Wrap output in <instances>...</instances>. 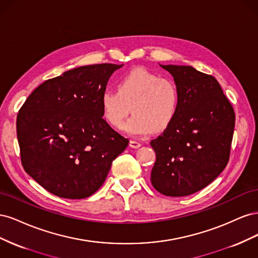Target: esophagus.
Returning <instances> with one entry per match:
<instances>
[{
  "label": "esophagus",
  "instance_id": "1",
  "mask_svg": "<svg viewBox=\"0 0 258 258\" xmlns=\"http://www.w3.org/2000/svg\"><path fill=\"white\" fill-rule=\"evenodd\" d=\"M129 145H130L132 148H139V147L141 146L142 144L140 143V142H138V141H135V140H131L130 143H129Z\"/></svg>",
  "mask_w": 258,
  "mask_h": 258
}]
</instances>
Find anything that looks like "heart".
I'll list each match as a JSON object with an SVG mask.
<instances>
[{
  "mask_svg": "<svg viewBox=\"0 0 258 258\" xmlns=\"http://www.w3.org/2000/svg\"><path fill=\"white\" fill-rule=\"evenodd\" d=\"M100 105L106 121L116 128L122 127L132 110L135 114L124 123L123 130L143 136L171 126L178 112L179 92L174 81L137 68L120 77L117 90L102 91Z\"/></svg>",
  "mask_w": 258,
  "mask_h": 258,
  "instance_id": "1",
  "label": "heart"
}]
</instances>
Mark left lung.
Returning a JSON list of instances; mask_svg holds the SVG:
<instances>
[{
  "mask_svg": "<svg viewBox=\"0 0 258 258\" xmlns=\"http://www.w3.org/2000/svg\"><path fill=\"white\" fill-rule=\"evenodd\" d=\"M160 67L173 76L179 106L171 126L151 141L156 153L151 181L165 196H188L227 166L236 116L212 75L189 66Z\"/></svg>",
  "mask_w": 258,
  "mask_h": 258,
  "instance_id": "8db88e82",
  "label": "left lung"
}]
</instances>
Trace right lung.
<instances>
[{
	"label": "right lung",
	"instance_id": "right-lung-1",
	"mask_svg": "<svg viewBox=\"0 0 258 258\" xmlns=\"http://www.w3.org/2000/svg\"><path fill=\"white\" fill-rule=\"evenodd\" d=\"M122 64L69 70L31 93L17 115V138L26 172L46 190L67 199L96 192L113 160L128 146L102 117L100 97Z\"/></svg>",
	"mask_w": 258,
	"mask_h": 258
}]
</instances>
